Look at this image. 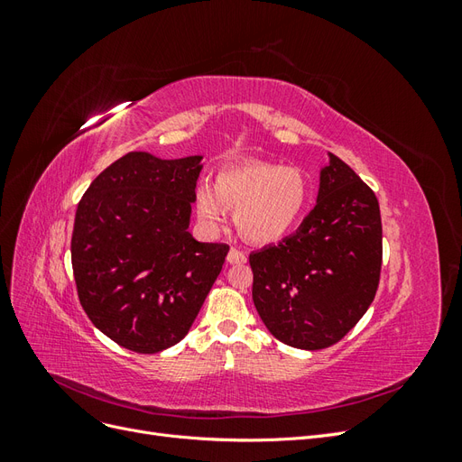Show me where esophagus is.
I'll use <instances>...</instances> for the list:
<instances>
[{
	"label": "esophagus",
	"mask_w": 462,
	"mask_h": 462,
	"mask_svg": "<svg viewBox=\"0 0 462 462\" xmlns=\"http://www.w3.org/2000/svg\"><path fill=\"white\" fill-rule=\"evenodd\" d=\"M246 262V256H245V253L243 250H239V248H231L229 250V254H227V263H231V265H235V263H245Z\"/></svg>",
	"instance_id": "1"
}]
</instances>
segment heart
<instances>
[{"instance_id": "heart-1", "label": "heart", "mask_w": 462, "mask_h": 462, "mask_svg": "<svg viewBox=\"0 0 462 462\" xmlns=\"http://www.w3.org/2000/svg\"><path fill=\"white\" fill-rule=\"evenodd\" d=\"M309 200V179L297 167L246 160L221 170L214 189H197V216L208 229H217L233 209L243 239L263 246L295 231Z\"/></svg>"}]
</instances>
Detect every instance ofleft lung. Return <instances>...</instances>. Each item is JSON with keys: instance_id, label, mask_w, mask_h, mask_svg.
<instances>
[{"instance_id": "obj_1", "label": "left lung", "mask_w": 462, "mask_h": 462, "mask_svg": "<svg viewBox=\"0 0 462 462\" xmlns=\"http://www.w3.org/2000/svg\"><path fill=\"white\" fill-rule=\"evenodd\" d=\"M312 212L282 243L250 254L253 300L275 339L304 351L341 341L372 304L382 270V216L372 189L335 153Z\"/></svg>"}]
</instances>
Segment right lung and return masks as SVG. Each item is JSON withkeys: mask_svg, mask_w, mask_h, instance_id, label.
I'll return each mask as SVG.
<instances>
[{"mask_svg": "<svg viewBox=\"0 0 462 462\" xmlns=\"http://www.w3.org/2000/svg\"><path fill=\"white\" fill-rule=\"evenodd\" d=\"M202 158L129 152L79 202V300L97 329L133 353H160L185 337L229 253L189 231Z\"/></svg>", "mask_w": 462, "mask_h": 462, "instance_id": "1", "label": "right lung"}]
</instances>
